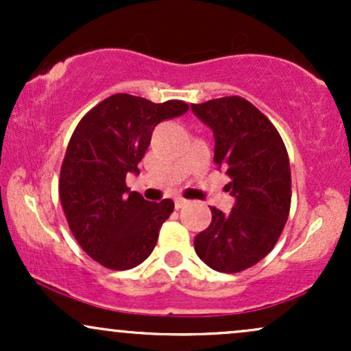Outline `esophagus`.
Listing matches in <instances>:
<instances>
[{"instance_id": "obj_1", "label": "esophagus", "mask_w": 351, "mask_h": 351, "mask_svg": "<svg viewBox=\"0 0 351 351\" xmlns=\"http://www.w3.org/2000/svg\"><path fill=\"white\" fill-rule=\"evenodd\" d=\"M188 204V199H184V198H176L175 199V208L176 209H181V208H184Z\"/></svg>"}]
</instances>
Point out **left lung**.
Wrapping results in <instances>:
<instances>
[{
  "label": "left lung",
  "mask_w": 351,
  "mask_h": 351,
  "mask_svg": "<svg viewBox=\"0 0 351 351\" xmlns=\"http://www.w3.org/2000/svg\"><path fill=\"white\" fill-rule=\"evenodd\" d=\"M215 136V162L226 173L234 206H211V224L195 237V251L217 272H239L264 259L279 239L291 209V165L279 132L243 97L191 104Z\"/></svg>",
  "instance_id": "left-lung-1"
}]
</instances>
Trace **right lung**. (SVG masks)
Masks as SVG:
<instances>
[{
    "mask_svg": "<svg viewBox=\"0 0 351 351\" xmlns=\"http://www.w3.org/2000/svg\"><path fill=\"white\" fill-rule=\"evenodd\" d=\"M186 110L181 100L153 104L115 94L87 112L72 134L60 168V203L72 234L99 264L127 271L152 254L175 203H150L125 178L140 173L156 125Z\"/></svg>",
    "mask_w": 351,
    "mask_h": 351,
    "instance_id": "add662e5",
    "label": "right lung"
}]
</instances>
